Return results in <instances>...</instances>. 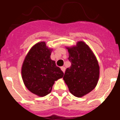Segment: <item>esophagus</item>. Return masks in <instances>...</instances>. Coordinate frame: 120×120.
<instances>
[{
  "label": "esophagus",
  "mask_w": 120,
  "mask_h": 120,
  "mask_svg": "<svg viewBox=\"0 0 120 120\" xmlns=\"http://www.w3.org/2000/svg\"><path fill=\"white\" fill-rule=\"evenodd\" d=\"M61 70H62V71L64 72V73L65 72V67H61Z\"/></svg>",
  "instance_id": "obj_1"
}]
</instances>
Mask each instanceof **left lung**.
I'll return each instance as SVG.
<instances>
[{
	"label": "left lung",
	"instance_id": "left-lung-1",
	"mask_svg": "<svg viewBox=\"0 0 120 120\" xmlns=\"http://www.w3.org/2000/svg\"><path fill=\"white\" fill-rule=\"evenodd\" d=\"M67 49L71 65L66 69L63 79L73 96L83 97L97 85L99 78L98 61L91 49L83 41Z\"/></svg>",
	"mask_w": 120,
	"mask_h": 120
}]
</instances>
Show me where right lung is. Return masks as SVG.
Segmentation results:
<instances>
[{"mask_svg":"<svg viewBox=\"0 0 120 120\" xmlns=\"http://www.w3.org/2000/svg\"><path fill=\"white\" fill-rule=\"evenodd\" d=\"M51 52L45 42L37 43L30 49L22 65V79L26 87L40 97L49 94L55 81L64 76L55 61L50 59Z\"/></svg>","mask_w":120,"mask_h":120,"instance_id":"obj_1","label":"right lung"}]
</instances>
